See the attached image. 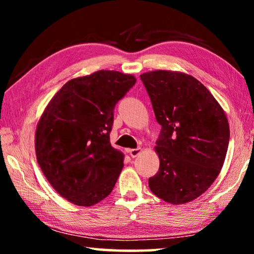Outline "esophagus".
I'll return each instance as SVG.
<instances>
[{"instance_id":"34e87169","label":"esophagus","mask_w":254,"mask_h":254,"mask_svg":"<svg viewBox=\"0 0 254 254\" xmlns=\"http://www.w3.org/2000/svg\"><path fill=\"white\" fill-rule=\"evenodd\" d=\"M127 152H128V154H130V156H131L132 158H135L136 156H139V154H140V152H141V148H136V149H128V150H127Z\"/></svg>"}]
</instances>
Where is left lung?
Masks as SVG:
<instances>
[{"label":"left lung","mask_w":254,"mask_h":254,"mask_svg":"<svg viewBox=\"0 0 254 254\" xmlns=\"http://www.w3.org/2000/svg\"><path fill=\"white\" fill-rule=\"evenodd\" d=\"M140 78L161 126L156 142L160 166L149 187L167 203H188L220 174L229 147V122L214 96L192 76L156 70Z\"/></svg>","instance_id":"left-lung-1"}]
</instances>
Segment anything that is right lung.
<instances>
[{
	"label": "right lung",
	"instance_id": "right-lung-1",
	"mask_svg": "<svg viewBox=\"0 0 254 254\" xmlns=\"http://www.w3.org/2000/svg\"><path fill=\"white\" fill-rule=\"evenodd\" d=\"M135 84L132 75L98 70L63 86L42 114L36 154L42 173L64 198L92 206L111 194L123 153L110 142L117 103Z\"/></svg>",
	"mask_w": 254,
	"mask_h": 254
}]
</instances>
